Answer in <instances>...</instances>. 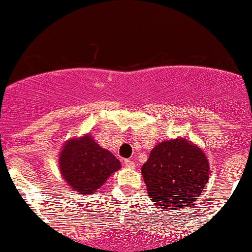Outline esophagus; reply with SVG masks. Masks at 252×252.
Returning a JSON list of instances; mask_svg holds the SVG:
<instances>
[{
	"instance_id": "obj_1",
	"label": "esophagus",
	"mask_w": 252,
	"mask_h": 252,
	"mask_svg": "<svg viewBox=\"0 0 252 252\" xmlns=\"http://www.w3.org/2000/svg\"><path fill=\"white\" fill-rule=\"evenodd\" d=\"M124 166H126V168H129V169H134L136 164H135L134 161H131V160H126V161H124Z\"/></svg>"
}]
</instances>
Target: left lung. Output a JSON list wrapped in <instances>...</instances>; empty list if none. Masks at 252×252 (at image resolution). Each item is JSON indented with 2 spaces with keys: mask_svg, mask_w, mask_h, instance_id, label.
Returning <instances> with one entry per match:
<instances>
[{
  "mask_svg": "<svg viewBox=\"0 0 252 252\" xmlns=\"http://www.w3.org/2000/svg\"><path fill=\"white\" fill-rule=\"evenodd\" d=\"M141 173L150 200L164 210L189 207L207 186L211 174L205 153L184 137L156 144Z\"/></svg>",
  "mask_w": 252,
  "mask_h": 252,
  "instance_id": "obj_1",
  "label": "left lung"
}]
</instances>
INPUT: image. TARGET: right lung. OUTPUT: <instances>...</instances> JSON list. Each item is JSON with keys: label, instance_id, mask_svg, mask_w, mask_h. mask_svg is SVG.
<instances>
[{"label": "right lung", "instance_id": "obj_1", "mask_svg": "<svg viewBox=\"0 0 252 252\" xmlns=\"http://www.w3.org/2000/svg\"><path fill=\"white\" fill-rule=\"evenodd\" d=\"M58 162L63 179L78 194H94L110 175L121 169L120 161L91 134L66 141Z\"/></svg>", "mask_w": 252, "mask_h": 252}]
</instances>
